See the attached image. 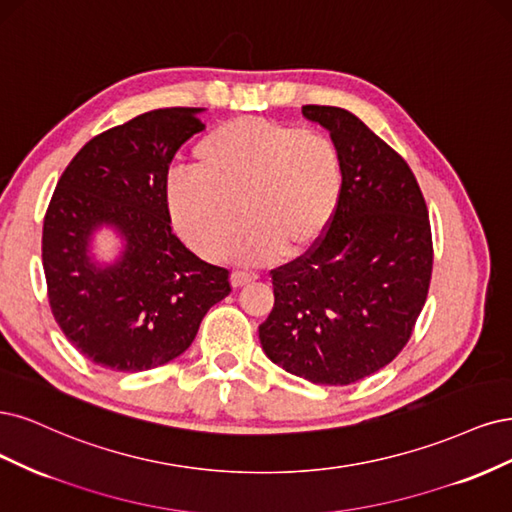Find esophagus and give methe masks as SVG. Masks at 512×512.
Segmentation results:
<instances>
[{"label": "esophagus", "instance_id": "obj_1", "mask_svg": "<svg viewBox=\"0 0 512 512\" xmlns=\"http://www.w3.org/2000/svg\"><path fill=\"white\" fill-rule=\"evenodd\" d=\"M255 278H257V274H255V272H240V270L232 272V276H229V280H232V285H234V287H244V285H249V283H253Z\"/></svg>", "mask_w": 512, "mask_h": 512}]
</instances>
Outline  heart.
<instances>
[{"label":"heart","mask_w":512,"mask_h":512,"mask_svg":"<svg viewBox=\"0 0 512 512\" xmlns=\"http://www.w3.org/2000/svg\"><path fill=\"white\" fill-rule=\"evenodd\" d=\"M193 166L168 178L166 204L180 238L206 259L227 253L242 219L249 227L236 257L266 263L306 255L340 206L342 157L317 129L238 117L195 144Z\"/></svg>","instance_id":"b5f03b06"}]
</instances>
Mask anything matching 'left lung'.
Returning <instances> with one entry per match:
<instances>
[{"instance_id": "obj_1", "label": "left lung", "mask_w": 512, "mask_h": 512, "mask_svg": "<svg viewBox=\"0 0 512 512\" xmlns=\"http://www.w3.org/2000/svg\"><path fill=\"white\" fill-rule=\"evenodd\" d=\"M342 157V197L317 249L272 270L274 308L259 325L266 355L317 385H351L398 357L432 280L434 246L415 174L336 106H304Z\"/></svg>"}]
</instances>
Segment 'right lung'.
<instances>
[{
  "label": "right lung",
  "mask_w": 512,
  "mask_h": 512,
  "mask_svg": "<svg viewBox=\"0 0 512 512\" xmlns=\"http://www.w3.org/2000/svg\"><path fill=\"white\" fill-rule=\"evenodd\" d=\"M202 108H159L95 136L61 174L42 229L48 304L93 364L142 372L183 355L210 306L232 291L229 270L202 261L172 232L166 204L176 151L204 129ZM126 240L102 269L88 257L97 226Z\"/></svg>",
  "instance_id": "obj_1"
}]
</instances>
